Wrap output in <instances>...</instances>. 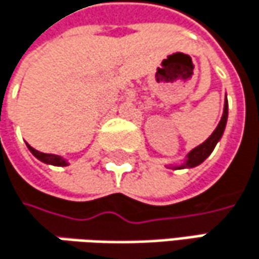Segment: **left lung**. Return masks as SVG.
Returning a JSON list of instances; mask_svg holds the SVG:
<instances>
[{
  "instance_id": "obj_1",
  "label": "left lung",
  "mask_w": 259,
  "mask_h": 259,
  "mask_svg": "<svg viewBox=\"0 0 259 259\" xmlns=\"http://www.w3.org/2000/svg\"><path fill=\"white\" fill-rule=\"evenodd\" d=\"M227 121H228V100L225 99V105H224V114L222 118L218 124V127L214 129V132L198 147H195L193 150H190L186 156V159L183 160V163L180 165H168V168L171 169H183V168H195L198 165H201L214 150L216 144L221 141L225 127H227Z\"/></svg>"
}]
</instances>
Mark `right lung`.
<instances>
[{"label": "right lung", "instance_id": "1", "mask_svg": "<svg viewBox=\"0 0 259 259\" xmlns=\"http://www.w3.org/2000/svg\"><path fill=\"white\" fill-rule=\"evenodd\" d=\"M28 150L34 154V157H37L40 162L43 163H48V165H54V166H67L69 162L66 159H63L61 156H57V154H46V153H41V151H37L35 148H32L29 144H26Z\"/></svg>", "mask_w": 259, "mask_h": 259}]
</instances>
